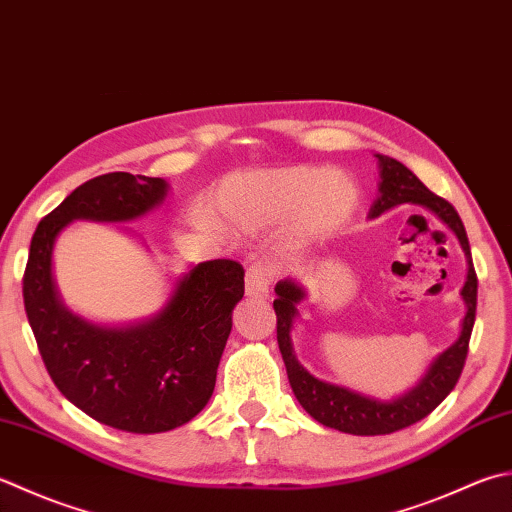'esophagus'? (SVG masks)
Masks as SVG:
<instances>
[{"label": "esophagus", "instance_id": "obj_1", "mask_svg": "<svg viewBox=\"0 0 512 512\" xmlns=\"http://www.w3.org/2000/svg\"><path fill=\"white\" fill-rule=\"evenodd\" d=\"M273 273L266 264H253L246 270V295L248 297H268Z\"/></svg>", "mask_w": 512, "mask_h": 512}]
</instances>
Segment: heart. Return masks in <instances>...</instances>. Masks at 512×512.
Segmentation results:
<instances>
[{"label":"heart","instance_id":"heart-1","mask_svg":"<svg viewBox=\"0 0 512 512\" xmlns=\"http://www.w3.org/2000/svg\"><path fill=\"white\" fill-rule=\"evenodd\" d=\"M357 188L337 170L277 166L235 173L219 184L213 210L222 222L248 233L282 226L317 242L335 235L353 217Z\"/></svg>","mask_w":512,"mask_h":512}]
</instances>
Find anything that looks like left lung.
I'll return each mask as SVG.
<instances>
[{
  "label": "left lung",
  "mask_w": 512,
  "mask_h": 512,
  "mask_svg": "<svg viewBox=\"0 0 512 512\" xmlns=\"http://www.w3.org/2000/svg\"><path fill=\"white\" fill-rule=\"evenodd\" d=\"M377 162L382 182H379V197L375 199V204L370 206L368 217L375 219L399 204H417L433 210V213L453 230L459 244L464 248L468 264L466 282L462 288L466 315L462 319V330H459L455 344H450L444 353H439L433 362H430L422 379H419L408 393L390 399V402H379L375 397H366L344 386L322 382V379L310 375L308 370L297 362L293 342H290V330H293L295 317L299 315L297 304L304 302L306 290L299 286L295 279H282V282L275 286L277 299L273 302V308L277 315V344L279 350H282L290 388H293L297 402L304 406L310 417L317 419L319 424L342 430V433L348 435H390L395 433V430L413 426L419 419L433 413V410L448 397L450 390L455 388L459 375H462L477 308V275L473 268V257H470L466 228L453 204H448L444 197L430 193V190L419 182L413 170H408L402 162H397V159L388 155H377Z\"/></svg>",
  "instance_id": "obj_1"
}]
</instances>
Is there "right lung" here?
Here are the masks:
<instances>
[{
  "label": "right lung",
  "instance_id": "1",
  "mask_svg": "<svg viewBox=\"0 0 512 512\" xmlns=\"http://www.w3.org/2000/svg\"><path fill=\"white\" fill-rule=\"evenodd\" d=\"M159 177L108 173L75 188L39 222L24 273V308L50 379L68 402L126 433H166L190 422L215 390L217 366L244 297V268L213 259L177 279L157 315L130 326L86 322L62 304L55 239L75 219L130 222L164 202Z\"/></svg>",
  "mask_w": 512,
  "mask_h": 512
}]
</instances>
